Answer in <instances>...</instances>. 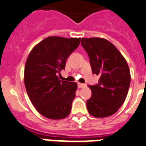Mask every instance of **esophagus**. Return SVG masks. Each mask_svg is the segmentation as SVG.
<instances>
[{
  "label": "esophagus",
  "instance_id": "1",
  "mask_svg": "<svg viewBox=\"0 0 146 146\" xmlns=\"http://www.w3.org/2000/svg\"><path fill=\"white\" fill-rule=\"evenodd\" d=\"M86 86L85 84H82V83H78V88H84Z\"/></svg>",
  "mask_w": 146,
  "mask_h": 146
}]
</instances>
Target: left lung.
I'll use <instances>...</instances> for the list:
<instances>
[{
	"instance_id": "1",
	"label": "left lung",
	"mask_w": 146,
	"mask_h": 146,
	"mask_svg": "<svg viewBox=\"0 0 146 146\" xmlns=\"http://www.w3.org/2000/svg\"><path fill=\"white\" fill-rule=\"evenodd\" d=\"M81 44L88 53L92 73L100 76L98 84L88 85L92 94L86 102L88 111L96 118L112 115L127 95L131 83L127 63L107 40L82 38Z\"/></svg>"
}]
</instances>
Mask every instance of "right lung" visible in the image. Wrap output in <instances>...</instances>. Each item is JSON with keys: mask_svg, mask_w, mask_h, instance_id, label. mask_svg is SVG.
<instances>
[{"mask_svg": "<svg viewBox=\"0 0 146 146\" xmlns=\"http://www.w3.org/2000/svg\"><path fill=\"white\" fill-rule=\"evenodd\" d=\"M81 38L49 36L30 52L25 67L24 81L31 101L40 114L49 119H62L70 113L76 82L59 80L66 61Z\"/></svg>", "mask_w": 146, "mask_h": 146, "instance_id": "add662e5", "label": "right lung"}]
</instances>
